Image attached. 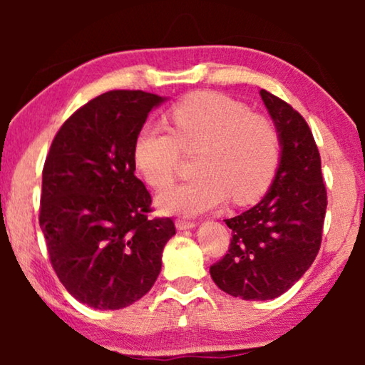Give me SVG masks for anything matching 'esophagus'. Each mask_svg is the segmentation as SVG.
Wrapping results in <instances>:
<instances>
[{"label": "esophagus", "instance_id": "esophagus-1", "mask_svg": "<svg viewBox=\"0 0 365 365\" xmlns=\"http://www.w3.org/2000/svg\"><path fill=\"white\" fill-rule=\"evenodd\" d=\"M176 227L179 231H186V229H194L196 227V222L194 221H186V219H178Z\"/></svg>", "mask_w": 365, "mask_h": 365}]
</instances>
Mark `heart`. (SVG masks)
<instances>
[{"mask_svg": "<svg viewBox=\"0 0 365 365\" xmlns=\"http://www.w3.org/2000/svg\"><path fill=\"white\" fill-rule=\"evenodd\" d=\"M171 129L146 123L134 139L133 158L149 186L173 181L182 151L199 149V178L159 194V211L199 216L234 202H251L271 184L281 158L279 133L271 119L221 93L199 91L181 99L169 113Z\"/></svg>", "mask_w": 365, "mask_h": 365, "instance_id": "heart-1", "label": "heart"}]
</instances>
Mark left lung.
Returning <instances> with one entry per match:
<instances>
[{"instance_id": "1", "label": "left lung", "mask_w": 365, "mask_h": 365, "mask_svg": "<svg viewBox=\"0 0 365 365\" xmlns=\"http://www.w3.org/2000/svg\"><path fill=\"white\" fill-rule=\"evenodd\" d=\"M259 94L281 141L276 176L256 206L224 219L231 246L209 269L221 291L244 301L276 299L304 276L321 247L327 207L321 156L306 119L266 89Z\"/></svg>"}]
</instances>
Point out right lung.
I'll return each mask as SVG.
<instances>
[{
  "instance_id": "obj_1",
  "label": "right lung",
  "mask_w": 365,
  "mask_h": 365,
  "mask_svg": "<svg viewBox=\"0 0 365 365\" xmlns=\"http://www.w3.org/2000/svg\"><path fill=\"white\" fill-rule=\"evenodd\" d=\"M168 98L108 91L59 129L43 169L39 227L53 269L79 302L99 311L131 306L154 286L169 217L149 221L151 194L134 176V139Z\"/></svg>"
}]
</instances>
